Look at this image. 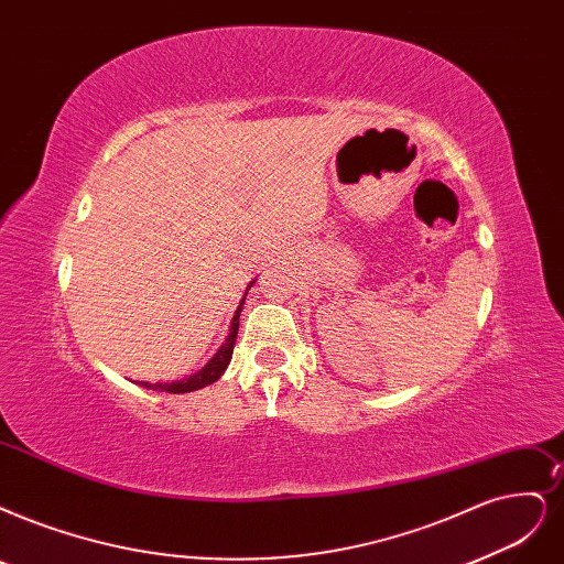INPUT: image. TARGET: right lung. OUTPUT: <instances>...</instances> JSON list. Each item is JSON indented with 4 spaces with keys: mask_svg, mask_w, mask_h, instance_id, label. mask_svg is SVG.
<instances>
[{
    "mask_svg": "<svg viewBox=\"0 0 564 564\" xmlns=\"http://www.w3.org/2000/svg\"><path fill=\"white\" fill-rule=\"evenodd\" d=\"M241 306H243V302H241L239 308H237V316L232 318V327H229V337L225 339L223 348L216 352V358H214L212 362H208L202 371L195 373V377L176 381V383H143V381H141V386L149 388V390H160V392H174V394H178V392H193V390H199V388H204V386H212L214 381H218L220 373L227 369L229 360H232V350H235L237 332H239V314H241Z\"/></svg>",
    "mask_w": 564,
    "mask_h": 564,
    "instance_id": "add662e5",
    "label": "right lung"
}]
</instances>
